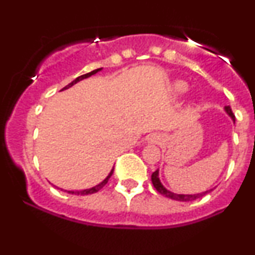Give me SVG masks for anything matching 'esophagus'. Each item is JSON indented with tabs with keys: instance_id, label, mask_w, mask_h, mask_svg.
I'll return each mask as SVG.
<instances>
[{
	"instance_id": "obj_1",
	"label": "esophagus",
	"mask_w": 255,
	"mask_h": 255,
	"mask_svg": "<svg viewBox=\"0 0 255 255\" xmlns=\"http://www.w3.org/2000/svg\"><path fill=\"white\" fill-rule=\"evenodd\" d=\"M147 140H148V142H150V144L158 145V144H160V142H162L163 136L160 135L159 133H153V134H151L150 136H148Z\"/></svg>"
}]
</instances>
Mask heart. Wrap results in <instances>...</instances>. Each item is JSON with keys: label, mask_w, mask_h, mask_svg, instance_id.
I'll return each mask as SVG.
<instances>
[{"label": "heart", "mask_w": 255, "mask_h": 255, "mask_svg": "<svg viewBox=\"0 0 255 255\" xmlns=\"http://www.w3.org/2000/svg\"><path fill=\"white\" fill-rule=\"evenodd\" d=\"M188 90V85H187L184 81H176V83H174L172 85V92H174V95L176 96H180V95H183L186 91Z\"/></svg>", "instance_id": "b5f03b06"}]
</instances>
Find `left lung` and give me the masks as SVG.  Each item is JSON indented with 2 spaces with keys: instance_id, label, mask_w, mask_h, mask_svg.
<instances>
[{
  "instance_id": "8db88e82",
  "label": "left lung",
  "mask_w": 255,
  "mask_h": 255,
  "mask_svg": "<svg viewBox=\"0 0 255 255\" xmlns=\"http://www.w3.org/2000/svg\"><path fill=\"white\" fill-rule=\"evenodd\" d=\"M224 111L230 116V119L233 120L234 124H235V116H234L233 111H231V108L229 107V105H228V107H224ZM151 180H152V183H153L154 188H156L157 191L160 193V194L164 195V197H166V198H170V199H172V200H177V201H193V200H195V199L204 197L205 194H207V193H210L212 191V189H209V191H205L203 193H195V194H177V193L170 192L169 189H166L165 187L163 186L162 182H160L159 170H158V169L153 172V174H152Z\"/></svg>"
}]
</instances>
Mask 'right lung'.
<instances>
[{
    "label": "right lung",
    "instance_id": "right-lung-1",
    "mask_svg": "<svg viewBox=\"0 0 255 255\" xmlns=\"http://www.w3.org/2000/svg\"><path fill=\"white\" fill-rule=\"evenodd\" d=\"M101 71H102V68H98V69H95V71H92V72L87 73V74L80 75V77H78L77 79H74V80H73L71 84H68V85H67L66 87H63V89L61 90V91H63V90H67V89H69V87H72L73 85H75V84H77V83H79V81L84 80V79H86V78H90L91 75L96 74V73H98V72H101ZM113 172H114V168L111 169L110 172H109V175H108V176L105 177L104 180L102 181L101 183L96 184V186L91 187V188H89V189H83V191H64V192L69 193V194H75V195H89V194H93V193L98 192L99 189H102V188H103V187L105 186V184L108 183V181H109V178H110L111 175H113ZM58 189H60V188H58ZM61 191H63V189H61Z\"/></svg>",
    "mask_w": 255,
    "mask_h": 255
}]
</instances>
